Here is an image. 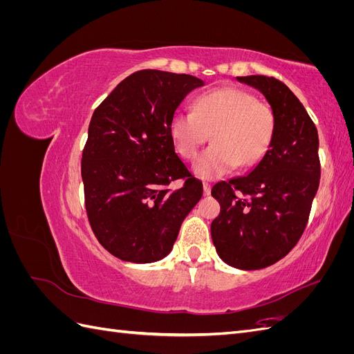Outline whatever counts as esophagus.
<instances>
[{
	"label": "esophagus",
	"mask_w": 354,
	"mask_h": 354,
	"mask_svg": "<svg viewBox=\"0 0 354 354\" xmlns=\"http://www.w3.org/2000/svg\"><path fill=\"white\" fill-rule=\"evenodd\" d=\"M203 194L211 195V183H208V181H203Z\"/></svg>",
	"instance_id": "esophagus-1"
}]
</instances>
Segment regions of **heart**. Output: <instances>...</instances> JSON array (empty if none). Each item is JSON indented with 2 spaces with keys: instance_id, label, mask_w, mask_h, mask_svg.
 I'll return each instance as SVG.
<instances>
[{
  "instance_id": "1",
  "label": "heart",
  "mask_w": 354,
  "mask_h": 354,
  "mask_svg": "<svg viewBox=\"0 0 354 354\" xmlns=\"http://www.w3.org/2000/svg\"><path fill=\"white\" fill-rule=\"evenodd\" d=\"M274 131L276 115L270 106L236 87L201 94L194 102V112L177 111L169 121L176 151L185 159H194L211 134L214 145L194 164V174L202 180L260 162Z\"/></svg>"
}]
</instances>
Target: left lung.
I'll list each match as a JSON object with an SVG mask.
<instances>
[{"label": "left lung", "mask_w": 354, "mask_h": 354, "mask_svg": "<svg viewBox=\"0 0 354 354\" xmlns=\"http://www.w3.org/2000/svg\"><path fill=\"white\" fill-rule=\"evenodd\" d=\"M236 80L263 93L276 115V131L248 176L212 187L221 209L211 223V236L224 263L259 270L283 259L307 226L320 180L319 137L304 106L282 81L264 75Z\"/></svg>", "instance_id": "left-lung-1"}]
</instances>
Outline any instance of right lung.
Wrapping results in <instances>:
<instances>
[{
    "instance_id": "1",
    "label": "right lung",
    "mask_w": 354,
    "mask_h": 354,
    "mask_svg": "<svg viewBox=\"0 0 354 354\" xmlns=\"http://www.w3.org/2000/svg\"><path fill=\"white\" fill-rule=\"evenodd\" d=\"M203 81L186 73H131L94 111L82 151L85 209L95 238L120 260L167 257L202 198V181L178 158L169 121ZM183 179L173 191L169 185Z\"/></svg>"
}]
</instances>
